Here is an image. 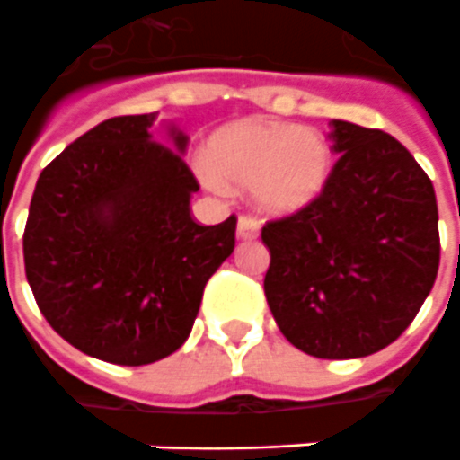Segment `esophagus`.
I'll list each match as a JSON object with an SVG mask.
<instances>
[{"label":"esophagus","mask_w":460,"mask_h":460,"mask_svg":"<svg viewBox=\"0 0 460 460\" xmlns=\"http://www.w3.org/2000/svg\"><path fill=\"white\" fill-rule=\"evenodd\" d=\"M258 231H261V224L251 217H241L239 226H236V236L241 241H253L258 239Z\"/></svg>","instance_id":"esophagus-1"}]
</instances>
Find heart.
Wrapping results in <instances>:
<instances>
[{
  "mask_svg": "<svg viewBox=\"0 0 460 460\" xmlns=\"http://www.w3.org/2000/svg\"><path fill=\"white\" fill-rule=\"evenodd\" d=\"M334 148L314 126L248 119L209 138L197 178L212 192L248 187L251 202L270 217H290L324 195Z\"/></svg>",
  "mask_w": 460,
  "mask_h": 460,
  "instance_id": "b5f03b06",
  "label": "heart"
}]
</instances>
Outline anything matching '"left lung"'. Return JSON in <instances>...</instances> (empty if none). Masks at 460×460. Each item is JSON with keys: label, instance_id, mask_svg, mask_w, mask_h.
Instances as JSON below:
<instances>
[{"label": "left lung", "instance_id": "8db88e82", "mask_svg": "<svg viewBox=\"0 0 460 460\" xmlns=\"http://www.w3.org/2000/svg\"><path fill=\"white\" fill-rule=\"evenodd\" d=\"M324 195L265 224V297L282 336L314 358H363L417 316L438 270L434 185L397 138L332 119Z\"/></svg>", "mask_w": 460, "mask_h": 460}]
</instances>
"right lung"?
Segmentation results:
<instances>
[{
    "label": "right lung",
    "instance_id": "obj_1",
    "mask_svg": "<svg viewBox=\"0 0 460 460\" xmlns=\"http://www.w3.org/2000/svg\"><path fill=\"white\" fill-rule=\"evenodd\" d=\"M158 111L102 121L43 168L23 231V263L49 324L117 366L175 353L207 280L236 246V217L192 219L199 185L187 136Z\"/></svg>",
    "mask_w": 460,
    "mask_h": 460
}]
</instances>
